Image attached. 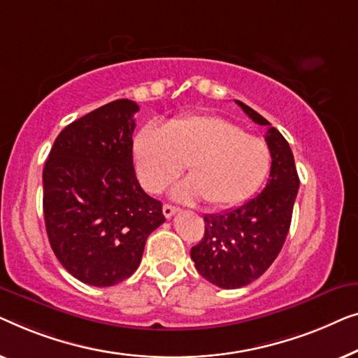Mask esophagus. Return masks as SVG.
<instances>
[{"label": "esophagus", "instance_id": "34e87169", "mask_svg": "<svg viewBox=\"0 0 358 358\" xmlns=\"http://www.w3.org/2000/svg\"><path fill=\"white\" fill-rule=\"evenodd\" d=\"M162 213H164L165 217L170 219V217H172L173 214H177V213H178V208H177V206H172V204H164Z\"/></svg>", "mask_w": 358, "mask_h": 358}]
</instances>
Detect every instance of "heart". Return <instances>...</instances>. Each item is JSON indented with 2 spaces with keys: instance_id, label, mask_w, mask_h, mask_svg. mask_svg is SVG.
<instances>
[{
  "instance_id": "1",
  "label": "heart",
  "mask_w": 358,
  "mask_h": 358,
  "mask_svg": "<svg viewBox=\"0 0 358 358\" xmlns=\"http://www.w3.org/2000/svg\"><path fill=\"white\" fill-rule=\"evenodd\" d=\"M134 164L141 185L159 193L188 167V180L175 186L180 201L199 198L215 209L250 198L271 167V149L258 136L215 115H193L165 124L145 127L134 139Z\"/></svg>"
}]
</instances>
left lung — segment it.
Returning <instances> with one entry per match:
<instances>
[{
	"instance_id": "obj_1",
	"label": "left lung",
	"mask_w": 358,
	"mask_h": 358,
	"mask_svg": "<svg viewBox=\"0 0 358 358\" xmlns=\"http://www.w3.org/2000/svg\"><path fill=\"white\" fill-rule=\"evenodd\" d=\"M235 102L255 123L268 127L266 143L273 162L259 194L225 213L204 215V236L191 248V259L198 273L220 289L248 285L274 263L289 234L300 186L294 154L284 136L248 105Z\"/></svg>"
}]
</instances>
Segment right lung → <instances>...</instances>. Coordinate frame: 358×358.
Wrapping results in <instances>:
<instances>
[{"label":"right lung","instance_id":"right-lung-1","mask_svg":"<svg viewBox=\"0 0 358 358\" xmlns=\"http://www.w3.org/2000/svg\"><path fill=\"white\" fill-rule=\"evenodd\" d=\"M138 103L113 100L68 124L43 167V215L52 250L78 280L110 287L138 269L162 203L133 167Z\"/></svg>","mask_w":358,"mask_h":358}]
</instances>
